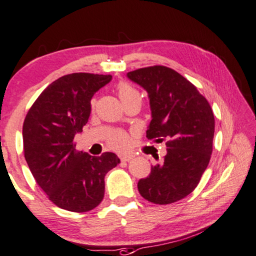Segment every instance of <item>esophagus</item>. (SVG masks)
I'll use <instances>...</instances> for the list:
<instances>
[{
  "label": "esophagus",
  "instance_id": "obj_1",
  "mask_svg": "<svg viewBox=\"0 0 256 256\" xmlns=\"http://www.w3.org/2000/svg\"><path fill=\"white\" fill-rule=\"evenodd\" d=\"M132 158H133L132 156H120V161H122V162H128V161L131 160Z\"/></svg>",
  "mask_w": 256,
  "mask_h": 256
}]
</instances>
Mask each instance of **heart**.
Wrapping results in <instances>:
<instances>
[{
	"label": "heart",
	"instance_id": "heart-1",
	"mask_svg": "<svg viewBox=\"0 0 256 256\" xmlns=\"http://www.w3.org/2000/svg\"><path fill=\"white\" fill-rule=\"evenodd\" d=\"M118 95H120L122 102L124 103L125 100L130 98V97L138 95V92L128 84H120L118 86ZM128 144H130L128 136L125 132H122V131H117L112 133L109 138V145L112 147V148L118 150H126Z\"/></svg>",
	"mask_w": 256,
	"mask_h": 256
}]
</instances>
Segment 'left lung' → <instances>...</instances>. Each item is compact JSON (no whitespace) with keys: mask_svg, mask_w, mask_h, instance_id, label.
Wrapping results in <instances>:
<instances>
[{"mask_svg":"<svg viewBox=\"0 0 256 256\" xmlns=\"http://www.w3.org/2000/svg\"><path fill=\"white\" fill-rule=\"evenodd\" d=\"M148 95L150 123L146 136L167 140V154L138 182L139 194L154 204H170L192 192L212 153L214 117L197 88L164 66L140 68L126 74ZM159 160V156L156 158Z\"/></svg>","mask_w":256,"mask_h":256,"instance_id":"left-lung-1","label":"left lung"}]
</instances>
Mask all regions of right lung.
<instances>
[{
    "label": "right lung",
    "mask_w": 256,
    "mask_h": 256,
    "mask_svg": "<svg viewBox=\"0 0 256 256\" xmlns=\"http://www.w3.org/2000/svg\"><path fill=\"white\" fill-rule=\"evenodd\" d=\"M111 75L74 73L61 76L42 92L25 117L24 156L39 186L56 206L87 212L104 197V176L120 162L114 153L92 156L76 152L74 136L92 112L94 94Z\"/></svg>",
    "instance_id": "1"
}]
</instances>
